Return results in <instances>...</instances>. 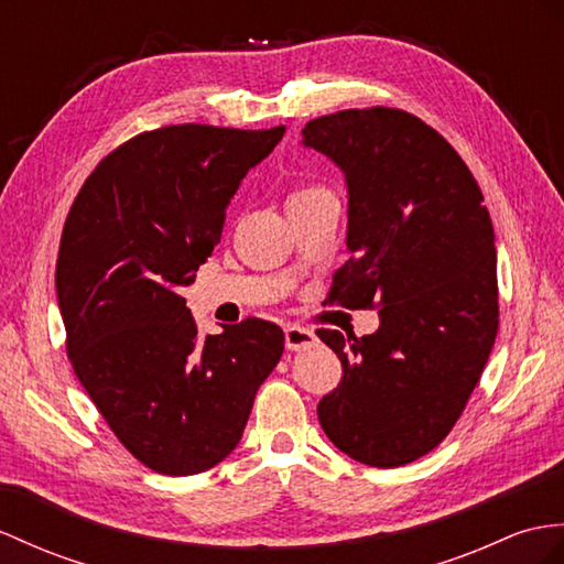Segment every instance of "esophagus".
Instances as JSON below:
<instances>
[{"label": "esophagus", "instance_id": "1", "mask_svg": "<svg viewBox=\"0 0 564 564\" xmlns=\"http://www.w3.org/2000/svg\"><path fill=\"white\" fill-rule=\"evenodd\" d=\"M284 345L290 351H306L318 345V337H315L313 329L299 327V325H286L284 327Z\"/></svg>", "mask_w": 564, "mask_h": 564}]
</instances>
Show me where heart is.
Returning a JSON list of instances; mask_svg holds the SVG:
<instances>
[{"label":"heart","mask_w":564,"mask_h":564,"mask_svg":"<svg viewBox=\"0 0 564 564\" xmlns=\"http://www.w3.org/2000/svg\"><path fill=\"white\" fill-rule=\"evenodd\" d=\"M318 188H304V191H296V194L292 198H299V196H308V194H315Z\"/></svg>","instance_id":"obj_1"}]
</instances>
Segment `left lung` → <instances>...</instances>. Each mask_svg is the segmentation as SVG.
<instances>
[{
    "label": "left lung",
    "instance_id": "1",
    "mask_svg": "<svg viewBox=\"0 0 564 564\" xmlns=\"http://www.w3.org/2000/svg\"><path fill=\"white\" fill-rule=\"evenodd\" d=\"M301 145L347 184V253L329 301L378 304L373 335L318 329L341 382L318 404L351 459L392 469L457 423L498 335V256L484 194L441 133L402 109L313 119Z\"/></svg>",
    "mask_w": 564,
    "mask_h": 564
}]
</instances>
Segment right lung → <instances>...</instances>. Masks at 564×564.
Segmentation results:
<instances>
[{
    "label": "right lung",
    "instance_id": "add662e5",
    "mask_svg": "<svg viewBox=\"0 0 564 564\" xmlns=\"http://www.w3.org/2000/svg\"><path fill=\"white\" fill-rule=\"evenodd\" d=\"M182 123L109 153L80 188L57 258L66 351L109 429L148 469L191 476L239 445L284 333L249 318L200 335L182 290L210 258L243 176L282 141Z\"/></svg>",
    "mask_w": 564,
    "mask_h": 564
}]
</instances>
